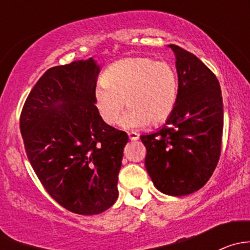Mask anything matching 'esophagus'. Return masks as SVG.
Wrapping results in <instances>:
<instances>
[{
  "label": "esophagus",
  "mask_w": 250,
  "mask_h": 250,
  "mask_svg": "<svg viewBox=\"0 0 250 250\" xmlns=\"http://www.w3.org/2000/svg\"><path fill=\"white\" fill-rule=\"evenodd\" d=\"M128 137H129V139L132 141H135V140L139 139L140 135L138 134V133H135V132H130V133H128Z\"/></svg>",
  "instance_id": "obj_1"
}]
</instances>
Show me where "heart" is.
I'll use <instances>...</instances> for the list:
<instances>
[{
    "label": "heart",
    "mask_w": 250,
    "mask_h": 250,
    "mask_svg": "<svg viewBox=\"0 0 250 250\" xmlns=\"http://www.w3.org/2000/svg\"><path fill=\"white\" fill-rule=\"evenodd\" d=\"M103 85L93 94L94 106L106 125H116L125 107L129 110L121 120L125 129H137L148 123L167 120L178 100V75L166 62L135 57L118 60L102 76Z\"/></svg>",
    "instance_id": "obj_1"
}]
</instances>
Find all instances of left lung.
<instances>
[{
  "mask_svg": "<svg viewBox=\"0 0 250 250\" xmlns=\"http://www.w3.org/2000/svg\"><path fill=\"white\" fill-rule=\"evenodd\" d=\"M178 100L158 132L141 135L145 167L153 185L169 196H186L206 185L218 165L224 109L215 75L196 55L175 44Z\"/></svg>",
  "mask_w": 250,
  "mask_h": 250,
  "instance_id": "1",
  "label": "left lung"
}]
</instances>
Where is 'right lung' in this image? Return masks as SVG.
I'll list each match as a JSON object with an SVG mask.
<instances>
[{
	"label": "right lung",
	"mask_w": 250,
	"mask_h": 250,
	"mask_svg": "<svg viewBox=\"0 0 250 250\" xmlns=\"http://www.w3.org/2000/svg\"><path fill=\"white\" fill-rule=\"evenodd\" d=\"M100 66L93 58L50 67L30 92L20 132L47 192L81 215L109 209L118 197L125 132L100 118L93 94Z\"/></svg>",
	"instance_id": "right-lung-1"
}]
</instances>
